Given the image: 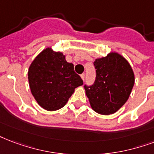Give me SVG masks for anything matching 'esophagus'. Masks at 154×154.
Here are the masks:
<instances>
[{
	"mask_svg": "<svg viewBox=\"0 0 154 154\" xmlns=\"http://www.w3.org/2000/svg\"><path fill=\"white\" fill-rule=\"evenodd\" d=\"M81 77H82V79L84 81V80H85V73H82V74L81 75Z\"/></svg>",
	"mask_w": 154,
	"mask_h": 154,
	"instance_id": "1",
	"label": "esophagus"
}]
</instances>
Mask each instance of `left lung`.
Returning a JSON list of instances; mask_svg holds the SVG:
<instances>
[{"label":"left lung","instance_id":"left-lung-1","mask_svg":"<svg viewBox=\"0 0 154 154\" xmlns=\"http://www.w3.org/2000/svg\"><path fill=\"white\" fill-rule=\"evenodd\" d=\"M94 64L96 69L94 84L85 85L90 106L101 115L116 113L131 94L135 83L133 70L126 59L117 52L95 59Z\"/></svg>","mask_w":154,"mask_h":154}]
</instances>
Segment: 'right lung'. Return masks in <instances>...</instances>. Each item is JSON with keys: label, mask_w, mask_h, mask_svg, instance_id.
Listing matches in <instances>:
<instances>
[{"label": "right lung", "mask_w": 154, "mask_h": 154, "mask_svg": "<svg viewBox=\"0 0 154 154\" xmlns=\"http://www.w3.org/2000/svg\"><path fill=\"white\" fill-rule=\"evenodd\" d=\"M28 81L36 102L49 111L64 106L75 89L83 85L73 64L66 61L62 52L51 48L43 49L31 62Z\"/></svg>", "instance_id": "obj_1"}]
</instances>
